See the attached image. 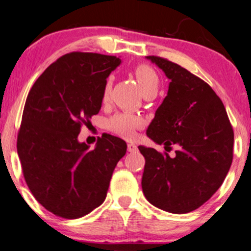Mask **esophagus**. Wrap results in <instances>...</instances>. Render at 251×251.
<instances>
[{
  "label": "esophagus",
  "instance_id": "esophagus-1",
  "mask_svg": "<svg viewBox=\"0 0 251 251\" xmlns=\"http://www.w3.org/2000/svg\"><path fill=\"white\" fill-rule=\"evenodd\" d=\"M127 151L128 152H137L138 151L137 145H134V144H127Z\"/></svg>",
  "mask_w": 251,
  "mask_h": 251
}]
</instances>
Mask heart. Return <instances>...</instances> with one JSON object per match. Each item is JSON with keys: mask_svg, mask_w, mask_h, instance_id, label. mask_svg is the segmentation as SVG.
I'll use <instances>...</instances> for the list:
<instances>
[{"mask_svg": "<svg viewBox=\"0 0 251 251\" xmlns=\"http://www.w3.org/2000/svg\"><path fill=\"white\" fill-rule=\"evenodd\" d=\"M134 75L137 79L138 86H139L142 93H146L149 91L157 92L159 87V77L157 73L148 65H139L134 70ZM111 79H108L103 87V100H107L111 91ZM143 122L139 117L128 113H119L111 118L107 122V127L109 131L120 135L124 138H132L138 128L142 127Z\"/></svg>", "mask_w": 251, "mask_h": 251, "instance_id": "b5f03b06", "label": "heart"}]
</instances>
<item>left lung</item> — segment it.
<instances>
[{
  "mask_svg": "<svg viewBox=\"0 0 251 251\" xmlns=\"http://www.w3.org/2000/svg\"><path fill=\"white\" fill-rule=\"evenodd\" d=\"M170 80L168 96L146 134L176 155L138 146L145 157L142 188L152 205L171 212L194 211L220 189L232 162L234 131L226 107L205 81L166 59L146 56Z\"/></svg>",
  "mask_w": 251,
  "mask_h": 251,
  "instance_id": "obj_1",
  "label": "left lung"
}]
</instances>
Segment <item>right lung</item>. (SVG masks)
<instances>
[{"label":"right lung","instance_id":"1","mask_svg":"<svg viewBox=\"0 0 251 251\" xmlns=\"http://www.w3.org/2000/svg\"><path fill=\"white\" fill-rule=\"evenodd\" d=\"M122 63L97 53L66 54L31 87L17 135L25 183L40 204L63 218H79L105 201L127 145L105 134L96 148L77 140L81 125L101 108L103 87Z\"/></svg>","mask_w":251,"mask_h":251}]
</instances>
